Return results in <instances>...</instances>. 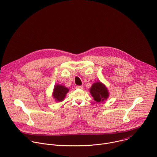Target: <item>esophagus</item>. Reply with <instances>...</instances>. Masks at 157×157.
<instances>
[{
    "mask_svg": "<svg viewBox=\"0 0 157 157\" xmlns=\"http://www.w3.org/2000/svg\"><path fill=\"white\" fill-rule=\"evenodd\" d=\"M76 89H83V86H76Z\"/></svg>",
    "mask_w": 157,
    "mask_h": 157,
    "instance_id": "34e87169",
    "label": "esophagus"
}]
</instances>
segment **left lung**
<instances>
[{
  "instance_id": "left-lung-1",
  "label": "left lung",
  "mask_w": 157,
  "mask_h": 157,
  "mask_svg": "<svg viewBox=\"0 0 157 157\" xmlns=\"http://www.w3.org/2000/svg\"><path fill=\"white\" fill-rule=\"evenodd\" d=\"M89 92L94 100L97 102L105 101L109 97V92L107 87L100 81L92 84Z\"/></svg>"
}]
</instances>
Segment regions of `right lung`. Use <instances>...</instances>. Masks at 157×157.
Instances as JSON below:
<instances>
[{
    "mask_svg": "<svg viewBox=\"0 0 157 157\" xmlns=\"http://www.w3.org/2000/svg\"><path fill=\"white\" fill-rule=\"evenodd\" d=\"M69 92V89L61 84H56L54 86L53 92H52V97L55 99L56 101H62L67 93Z\"/></svg>",
    "mask_w": 157,
    "mask_h": 157,
    "instance_id": "1",
    "label": "right lung"
}]
</instances>
